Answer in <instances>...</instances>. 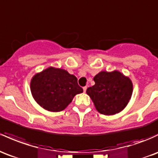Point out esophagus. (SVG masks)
I'll list each match as a JSON object with an SVG mask.
<instances>
[{"instance_id":"1","label":"esophagus","mask_w":158,"mask_h":158,"mask_svg":"<svg viewBox=\"0 0 158 158\" xmlns=\"http://www.w3.org/2000/svg\"><path fill=\"white\" fill-rule=\"evenodd\" d=\"M86 90H87V86H85V87H83V91H84V92H85Z\"/></svg>"}]
</instances>
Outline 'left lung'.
Segmentation results:
<instances>
[{
  "label": "left lung",
  "mask_w": 158,
  "mask_h": 158,
  "mask_svg": "<svg viewBox=\"0 0 158 158\" xmlns=\"http://www.w3.org/2000/svg\"><path fill=\"white\" fill-rule=\"evenodd\" d=\"M95 85L86 93L100 113L112 115L122 111L131 100L133 83L118 70L101 71L94 77Z\"/></svg>",
  "instance_id": "obj_1"
}]
</instances>
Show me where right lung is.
I'll return each mask as SVG.
<instances>
[{"label": "right lung", "mask_w": 158, "mask_h": 158, "mask_svg": "<svg viewBox=\"0 0 158 158\" xmlns=\"http://www.w3.org/2000/svg\"><path fill=\"white\" fill-rule=\"evenodd\" d=\"M31 91L35 101L45 110L60 112L83 92L77 78L67 70L50 67L33 76Z\"/></svg>", "instance_id": "obj_1"}]
</instances>
